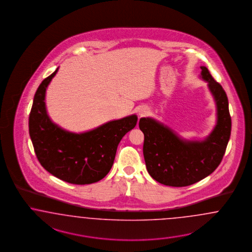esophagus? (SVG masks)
I'll list each match as a JSON object with an SVG mask.
<instances>
[{
  "mask_svg": "<svg viewBox=\"0 0 252 252\" xmlns=\"http://www.w3.org/2000/svg\"><path fill=\"white\" fill-rule=\"evenodd\" d=\"M146 114V111H141L140 112V116H144Z\"/></svg>",
  "mask_w": 252,
  "mask_h": 252,
  "instance_id": "esophagus-1",
  "label": "esophagus"
}]
</instances>
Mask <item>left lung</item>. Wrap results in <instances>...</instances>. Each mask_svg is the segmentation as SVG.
I'll return each instance as SVG.
<instances>
[{"instance_id": "left-lung-1", "label": "left lung", "mask_w": 252, "mask_h": 252, "mask_svg": "<svg viewBox=\"0 0 252 252\" xmlns=\"http://www.w3.org/2000/svg\"><path fill=\"white\" fill-rule=\"evenodd\" d=\"M201 69V78L207 82L217 107V124L205 139L185 140L160 122L140 119L147 171L165 186L187 187L210 175L220 164L230 140L232 120L227 94L205 66Z\"/></svg>"}]
</instances>
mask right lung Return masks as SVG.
Listing matches in <instances>:
<instances>
[{
    "label": "right lung",
    "instance_id": "obj_1",
    "mask_svg": "<svg viewBox=\"0 0 252 252\" xmlns=\"http://www.w3.org/2000/svg\"><path fill=\"white\" fill-rule=\"evenodd\" d=\"M59 67L41 82L29 117V133L42 167L63 181L88 185L111 171L122 138L133 129L136 114L103 124L83 133L64 130L51 121L46 108V91Z\"/></svg>",
    "mask_w": 252,
    "mask_h": 252
}]
</instances>
